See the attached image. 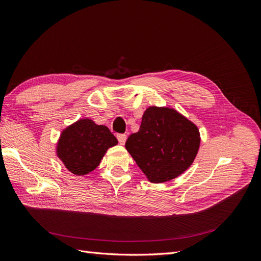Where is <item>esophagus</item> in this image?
<instances>
[{"label": "esophagus", "mask_w": 261, "mask_h": 261, "mask_svg": "<svg viewBox=\"0 0 261 261\" xmlns=\"http://www.w3.org/2000/svg\"><path fill=\"white\" fill-rule=\"evenodd\" d=\"M116 137H118V140H119L121 145H124L125 140H126V136L125 135H118Z\"/></svg>", "instance_id": "1"}]
</instances>
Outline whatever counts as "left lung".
Here are the masks:
<instances>
[{
	"mask_svg": "<svg viewBox=\"0 0 261 261\" xmlns=\"http://www.w3.org/2000/svg\"><path fill=\"white\" fill-rule=\"evenodd\" d=\"M201 138L197 126L170 108H148L140 129L125 142L126 150L154 184L181 175L195 159Z\"/></svg>",
	"mask_w": 261,
	"mask_h": 261,
	"instance_id": "left-lung-1",
	"label": "left lung"
}]
</instances>
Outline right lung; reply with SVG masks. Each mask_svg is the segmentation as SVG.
<instances>
[{"mask_svg":"<svg viewBox=\"0 0 261 261\" xmlns=\"http://www.w3.org/2000/svg\"><path fill=\"white\" fill-rule=\"evenodd\" d=\"M118 143L108 126L91 119H81L63 130L57 143V156L77 176L95 169L108 149Z\"/></svg>","mask_w":261,"mask_h":261,"instance_id":"right-lung-1","label":"right lung"}]
</instances>
